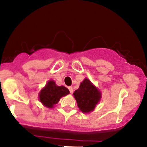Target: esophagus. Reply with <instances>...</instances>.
I'll use <instances>...</instances> for the list:
<instances>
[{
	"instance_id": "esophagus-1",
	"label": "esophagus",
	"mask_w": 147,
	"mask_h": 147,
	"mask_svg": "<svg viewBox=\"0 0 147 147\" xmlns=\"http://www.w3.org/2000/svg\"><path fill=\"white\" fill-rule=\"evenodd\" d=\"M68 89H69V92H70L71 94H72V92H73V88H72V87H69Z\"/></svg>"
}]
</instances>
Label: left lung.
I'll use <instances>...</instances> for the list:
<instances>
[{"mask_svg":"<svg viewBox=\"0 0 147 147\" xmlns=\"http://www.w3.org/2000/svg\"><path fill=\"white\" fill-rule=\"evenodd\" d=\"M78 107L83 113H89L94 109L101 99V92L89 79L85 78L78 90L73 93Z\"/></svg>","mask_w":147,"mask_h":147,"instance_id":"8db88e82","label":"left lung"}]
</instances>
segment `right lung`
<instances>
[{
  "instance_id": "add662e5",
  "label": "right lung",
  "mask_w": 147,
  "mask_h": 147,
  "mask_svg": "<svg viewBox=\"0 0 147 147\" xmlns=\"http://www.w3.org/2000/svg\"><path fill=\"white\" fill-rule=\"evenodd\" d=\"M69 93V90L64 86H57L55 81L50 80L40 92L39 100L46 107L53 108L62 97Z\"/></svg>"
}]
</instances>
